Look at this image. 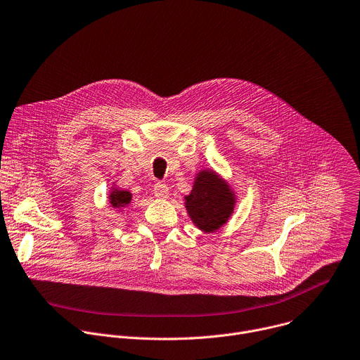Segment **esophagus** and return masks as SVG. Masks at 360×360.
<instances>
[{
	"label": "esophagus",
	"instance_id": "esophagus-1",
	"mask_svg": "<svg viewBox=\"0 0 360 360\" xmlns=\"http://www.w3.org/2000/svg\"><path fill=\"white\" fill-rule=\"evenodd\" d=\"M168 186L165 185V184H162V182H157L155 185H154V195L157 196V198H160V199H164V198H167L168 196Z\"/></svg>",
	"mask_w": 360,
	"mask_h": 360
}]
</instances>
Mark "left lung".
Wrapping results in <instances>:
<instances>
[{
    "instance_id": "1",
    "label": "left lung",
    "mask_w": 360,
    "mask_h": 360,
    "mask_svg": "<svg viewBox=\"0 0 360 360\" xmlns=\"http://www.w3.org/2000/svg\"><path fill=\"white\" fill-rule=\"evenodd\" d=\"M234 198L229 186L213 172H202L186 196V209L193 223L206 231L223 226L233 212Z\"/></svg>"
}]
</instances>
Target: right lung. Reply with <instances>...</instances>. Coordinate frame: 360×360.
I'll return each instance as SVG.
<instances>
[{
	"instance_id": "1",
	"label": "right lung",
	"mask_w": 360,
	"mask_h": 360,
	"mask_svg": "<svg viewBox=\"0 0 360 360\" xmlns=\"http://www.w3.org/2000/svg\"><path fill=\"white\" fill-rule=\"evenodd\" d=\"M110 200H111V205L115 206V207H120V206H126L130 203L131 200V193L127 192V191H112L111 195H110Z\"/></svg>"
}]
</instances>
